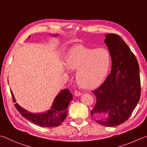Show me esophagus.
<instances>
[{"instance_id":"obj_1","label":"esophagus","mask_w":147,"mask_h":147,"mask_svg":"<svg viewBox=\"0 0 147 147\" xmlns=\"http://www.w3.org/2000/svg\"><path fill=\"white\" fill-rule=\"evenodd\" d=\"M81 95H82V93L77 91V90H76V91L74 92V96H80Z\"/></svg>"}]
</instances>
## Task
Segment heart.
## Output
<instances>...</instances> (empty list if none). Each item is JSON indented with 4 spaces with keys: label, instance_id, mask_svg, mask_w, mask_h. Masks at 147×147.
<instances>
[{
    "label": "heart",
    "instance_id": "obj_1",
    "mask_svg": "<svg viewBox=\"0 0 147 147\" xmlns=\"http://www.w3.org/2000/svg\"><path fill=\"white\" fill-rule=\"evenodd\" d=\"M65 63L70 70H76V81L84 89H92L106 78L111 65V57L105 48L85 47L82 45L69 51Z\"/></svg>",
    "mask_w": 147,
    "mask_h": 147
}]
</instances>
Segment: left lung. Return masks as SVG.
I'll list each match as a JSON object with an SVG mask.
<instances>
[{
    "label": "left lung",
    "instance_id": "obj_1",
    "mask_svg": "<svg viewBox=\"0 0 147 147\" xmlns=\"http://www.w3.org/2000/svg\"><path fill=\"white\" fill-rule=\"evenodd\" d=\"M104 42L110 53L112 69L103 84L92 91L96 102L90 114L98 123L113 127L126 121L140 101V67L121 37L107 34Z\"/></svg>",
    "mask_w": 147,
    "mask_h": 147
}]
</instances>
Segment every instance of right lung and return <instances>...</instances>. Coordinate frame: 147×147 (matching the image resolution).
Instances as JSON below:
<instances>
[{"label": "right lung", "instance_id": "obj_1", "mask_svg": "<svg viewBox=\"0 0 147 147\" xmlns=\"http://www.w3.org/2000/svg\"><path fill=\"white\" fill-rule=\"evenodd\" d=\"M51 36L57 37L58 34H49ZM30 36H29V38ZM11 92L13 100L16 102L13 93ZM73 100V94L67 89L61 90L56 96L52 105L49 110L40 113H33L24 109L17 103L15 106L24 118L38 126L42 127H54L60 125L64 121L67 114L68 106Z\"/></svg>", "mask_w": 147, "mask_h": 147}]
</instances>
